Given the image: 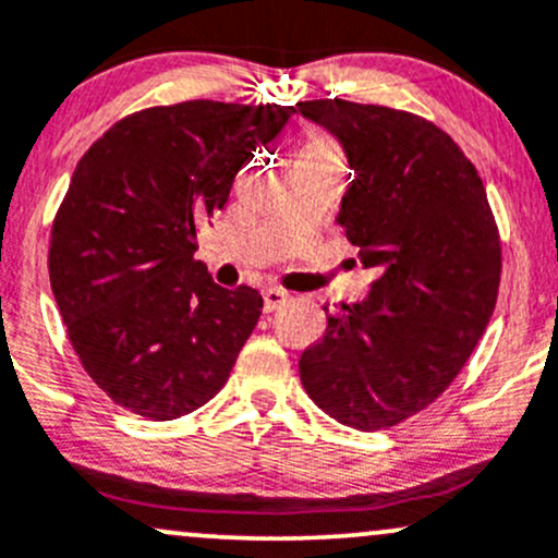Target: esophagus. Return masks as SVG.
Wrapping results in <instances>:
<instances>
[{
    "label": "esophagus",
    "instance_id": "34e87169",
    "mask_svg": "<svg viewBox=\"0 0 558 558\" xmlns=\"http://www.w3.org/2000/svg\"><path fill=\"white\" fill-rule=\"evenodd\" d=\"M262 296H265V310H267V312L283 307V304L289 302V291L275 289V286H272V289H265V293H262Z\"/></svg>",
    "mask_w": 558,
    "mask_h": 558
}]
</instances>
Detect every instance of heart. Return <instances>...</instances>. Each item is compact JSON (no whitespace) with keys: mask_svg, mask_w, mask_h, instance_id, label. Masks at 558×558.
Wrapping results in <instances>:
<instances>
[{"mask_svg":"<svg viewBox=\"0 0 558 558\" xmlns=\"http://www.w3.org/2000/svg\"><path fill=\"white\" fill-rule=\"evenodd\" d=\"M302 158H323V161H339V150L323 137H312L302 148Z\"/></svg>","mask_w":558,"mask_h":558,"instance_id":"b5f03b06","label":"heart"}]
</instances>
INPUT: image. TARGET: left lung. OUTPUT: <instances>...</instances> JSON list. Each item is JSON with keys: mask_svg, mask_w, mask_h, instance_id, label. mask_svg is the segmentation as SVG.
Instances as JSON below:
<instances>
[{"mask_svg": "<svg viewBox=\"0 0 558 558\" xmlns=\"http://www.w3.org/2000/svg\"><path fill=\"white\" fill-rule=\"evenodd\" d=\"M344 148L354 180L336 222L376 272L357 304L326 310L304 389L339 424L378 432L432 405L485 333L500 235L474 163L421 116L349 100L299 102Z\"/></svg>", "mask_w": 558, "mask_h": 558, "instance_id": "8db88e82", "label": "left lung"}]
</instances>
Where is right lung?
<instances>
[{
  "mask_svg": "<svg viewBox=\"0 0 558 558\" xmlns=\"http://www.w3.org/2000/svg\"><path fill=\"white\" fill-rule=\"evenodd\" d=\"M293 106L190 100L126 116L84 153L50 241V283L84 371L116 405L171 421L228 381L262 315L195 259L201 222Z\"/></svg>",
  "mask_w": 558,
  "mask_h": 558,
  "instance_id": "right-lung-1",
  "label": "right lung"
}]
</instances>
